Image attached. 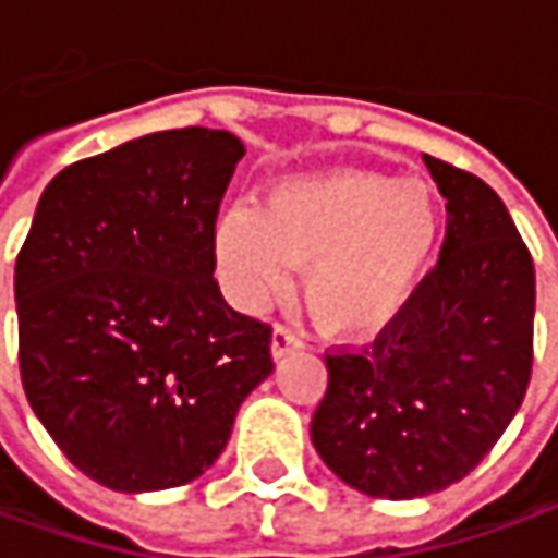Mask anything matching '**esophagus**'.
Instances as JSON below:
<instances>
[{
    "mask_svg": "<svg viewBox=\"0 0 558 558\" xmlns=\"http://www.w3.org/2000/svg\"><path fill=\"white\" fill-rule=\"evenodd\" d=\"M302 349V342L293 330H287V327H275V333H271V357L280 361L283 355H290V352H296Z\"/></svg>",
    "mask_w": 558,
    "mask_h": 558,
    "instance_id": "34e87169",
    "label": "esophagus"
}]
</instances>
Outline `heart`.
I'll return each instance as SVG.
<instances>
[{"instance_id":"obj_1","label":"heart","mask_w":558,"mask_h":558,"mask_svg":"<svg viewBox=\"0 0 558 558\" xmlns=\"http://www.w3.org/2000/svg\"><path fill=\"white\" fill-rule=\"evenodd\" d=\"M445 206L423 179L327 169L280 179L262 206L238 203L216 221V265L228 296L262 308L283 296L293 268L315 324L342 342L392 327L433 271Z\"/></svg>"}]
</instances>
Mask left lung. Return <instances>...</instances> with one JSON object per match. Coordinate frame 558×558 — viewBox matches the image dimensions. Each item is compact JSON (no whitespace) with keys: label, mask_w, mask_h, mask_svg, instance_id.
Masks as SVG:
<instances>
[{"label":"left lung","mask_w":558,"mask_h":558,"mask_svg":"<svg viewBox=\"0 0 558 558\" xmlns=\"http://www.w3.org/2000/svg\"><path fill=\"white\" fill-rule=\"evenodd\" d=\"M448 231L408 312L361 355H327L312 445L367 497L411 500L470 475L531 379L534 262L482 179L423 157Z\"/></svg>","instance_id":"1"}]
</instances>
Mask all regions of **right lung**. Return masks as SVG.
I'll return each mask as SVG.
<instances>
[{
	"mask_svg": "<svg viewBox=\"0 0 558 558\" xmlns=\"http://www.w3.org/2000/svg\"><path fill=\"white\" fill-rule=\"evenodd\" d=\"M243 142L132 138L58 172L14 265L21 379L76 470L123 494L179 488L225 451L271 330L221 299L216 216Z\"/></svg>",
	"mask_w": 558,
	"mask_h": 558,
	"instance_id": "right-lung-1",
	"label": "right lung"
}]
</instances>
